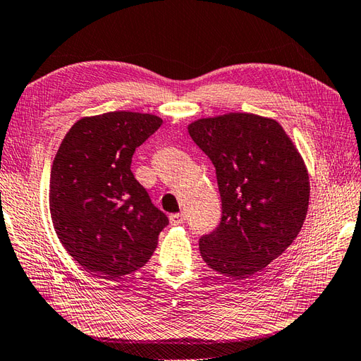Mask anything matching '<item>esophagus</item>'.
<instances>
[{
	"label": "esophagus",
	"instance_id": "34e87169",
	"mask_svg": "<svg viewBox=\"0 0 361 361\" xmlns=\"http://www.w3.org/2000/svg\"><path fill=\"white\" fill-rule=\"evenodd\" d=\"M184 220H186V215H184L183 212L171 215V223L172 224H181V223H184Z\"/></svg>",
	"mask_w": 361,
	"mask_h": 361
}]
</instances>
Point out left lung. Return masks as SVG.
<instances>
[{"label":"left lung","instance_id":"left-lung-1","mask_svg":"<svg viewBox=\"0 0 361 361\" xmlns=\"http://www.w3.org/2000/svg\"><path fill=\"white\" fill-rule=\"evenodd\" d=\"M188 129L215 167L221 198L220 223L201 235L200 254L216 272L245 280L298 235L309 203L305 163L281 126L263 116L229 114Z\"/></svg>","mask_w":361,"mask_h":361}]
</instances>
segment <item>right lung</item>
<instances>
[{
  "label": "right lung",
  "mask_w": 361,
  "mask_h": 361,
  "mask_svg": "<svg viewBox=\"0 0 361 361\" xmlns=\"http://www.w3.org/2000/svg\"><path fill=\"white\" fill-rule=\"evenodd\" d=\"M149 114L109 112L75 123L50 171L49 204L61 245L107 280L145 266L169 219L130 171L132 157L158 128Z\"/></svg>",
  "instance_id": "right-lung-1"
}]
</instances>
